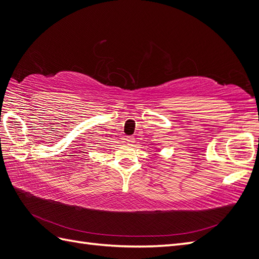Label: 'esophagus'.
<instances>
[{"mask_svg": "<svg viewBox=\"0 0 259 259\" xmlns=\"http://www.w3.org/2000/svg\"><path fill=\"white\" fill-rule=\"evenodd\" d=\"M124 142L129 144V146H131V144L135 143V138L134 137H125L124 138Z\"/></svg>", "mask_w": 259, "mask_h": 259, "instance_id": "esophagus-1", "label": "esophagus"}]
</instances>
